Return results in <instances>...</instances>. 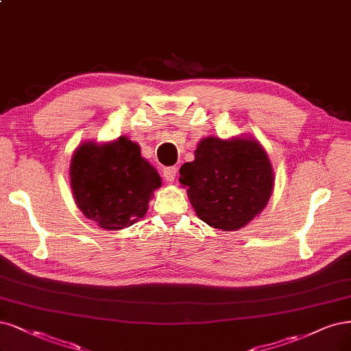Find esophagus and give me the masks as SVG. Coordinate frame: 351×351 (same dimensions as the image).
<instances>
[{
    "mask_svg": "<svg viewBox=\"0 0 351 351\" xmlns=\"http://www.w3.org/2000/svg\"><path fill=\"white\" fill-rule=\"evenodd\" d=\"M162 176L168 181V183H173L177 177V168L176 167H165L162 171Z\"/></svg>",
    "mask_w": 351,
    "mask_h": 351,
    "instance_id": "esophagus-1",
    "label": "esophagus"
}]
</instances>
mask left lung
I'll list each match as a JSON object with an SVG mask.
<instances>
[{
  "label": "left lung",
  "mask_w": 351,
  "mask_h": 351,
  "mask_svg": "<svg viewBox=\"0 0 351 351\" xmlns=\"http://www.w3.org/2000/svg\"><path fill=\"white\" fill-rule=\"evenodd\" d=\"M197 216L208 225L235 231L245 226L267 204L273 170L267 154L252 139H203L195 161L180 168Z\"/></svg>",
  "instance_id": "8db88e82"
}]
</instances>
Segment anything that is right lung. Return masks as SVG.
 I'll use <instances>...</instances> for the list:
<instances>
[{"instance_id":"add662e5","label":"right lung","mask_w":351,"mask_h":351,"mask_svg":"<svg viewBox=\"0 0 351 351\" xmlns=\"http://www.w3.org/2000/svg\"><path fill=\"white\" fill-rule=\"evenodd\" d=\"M71 187L80 210L104 229L134 225L148 210L161 178L128 138L84 143L72 155Z\"/></svg>"}]
</instances>
